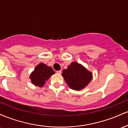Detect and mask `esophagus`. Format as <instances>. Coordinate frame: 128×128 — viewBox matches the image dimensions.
I'll use <instances>...</instances> for the list:
<instances>
[{
    "instance_id": "1",
    "label": "esophagus",
    "mask_w": 128,
    "mask_h": 128,
    "mask_svg": "<svg viewBox=\"0 0 128 128\" xmlns=\"http://www.w3.org/2000/svg\"><path fill=\"white\" fill-rule=\"evenodd\" d=\"M61 72H62V71H61V70H58V71H56V73H58V74H61Z\"/></svg>"
}]
</instances>
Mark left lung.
<instances>
[{"mask_svg":"<svg viewBox=\"0 0 128 128\" xmlns=\"http://www.w3.org/2000/svg\"><path fill=\"white\" fill-rule=\"evenodd\" d=\"M62 76L67 85L74 90L84 88L92 79V73L76 62H73L68 68L64 69Z\"/></svg>","mask_w":128,"mask_h":128,"instance_id":"left-lung-1","label":"left lung"}]
</instances>
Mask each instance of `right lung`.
Wrapping results in <instances>:
<instances>
[{
  "label": "right lung",
  "mask_w": 128,
  "mask_h": 128,
  "mask_svg": "<svg viewBox=\"0 0 128 128\" xmlns=\"http://www.w3.org/2000/svg\"><path fill=\"white\" fill-rule=\"evenodd\" d=\"M55 73L52 67H48L43 63H40L31 73L30 78L33 84L40 87L43 86L45 81Z\"/></svg>",
  "instance_id": "1"
}]
</instances>
